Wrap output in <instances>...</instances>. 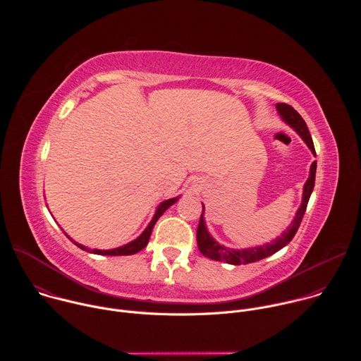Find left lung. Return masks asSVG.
<instances>
[{"instance_id": "8db88e82", "label": "left lung", "mask_w": 361, "mask_h": 361, "mask_svg": "<svg viewBox=\"0 0 361 361\" xmlns=\"http://www.w3.org/2000/svg\"><path fill=\"white\" fill-rule=\"evenodd\" d=\"M280 117L290 126L293 127L297 134L302 138V141L307 144V147L312 149V152L316 156V149H314V144H313V138L310 135V131L307 128L305 121L302 120V117L288 104H284V102H279L276 106ZM316 169H317V161H314L310 167V176H308L305 184H304V191H302V200H301V205L300 209L295 213L294 220L291 221V226L280 235L277 237L274 241L267 243L264 245L260 247H252V248H243V250H234V248H227L221 244H219L209 233L207 227H205L204 223V205H202V213L200 217V223L197 227V244H198V250L201 251L202 255L209 257L212 260H217V262H224L228 264H234V266H240V264H250L254 262H259L266 259V257L277 252L279 250H281L283 247H286L293 237L295 235L302 216L305 213L307 209V202L310 200V195L313 192L314 188V181H316Z\"/></svg>"}]
</instances>
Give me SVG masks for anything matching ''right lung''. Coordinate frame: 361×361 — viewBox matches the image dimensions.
<instances>
[{
  "instance_id": "obj_1",
  "label": "right lung",
  "mask_w": 361,
  "mask_h": 361,
  "mask_svg": "<svg viewBox=\"0 0 361 361\" xmlns=\"http://www.w3.org/2000/svg\"><path fill=\"white\" fill-rule=\"evenodd\" d=\"M177 200H178V197L163 201V202L159 205V207H157L156 214H154V217H152V220L149 221V224L147 226V228L141 233V235H140L138 238H135L134 241H131V243H128V244H126V245H123V247H118V248H113V250H97V248H94V250H91V248H88V247H85V245H82V244H80V243H75V241H74L71 237H68L67 234H66V235H67L77 247H80V248L84 250V251L92 252V254H101V255H131V254H135V252L141 251V250L147 245V243H148V240H149V235H151V233H152V228H154V226H156L157 220L164 214V212H166L169 207H171V205H173Z\"/></svg>"
}]
</instances>
